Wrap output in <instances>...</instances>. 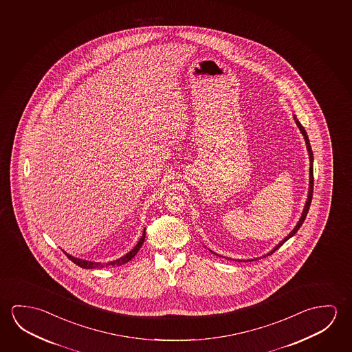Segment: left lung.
Wrapping results in <instances>:
<instances>
[{"instance_id":"obj_1","label":"left lung","mask_w":352,"mask_h":352,"mask_svg":"<svg viewBox=\"0 0 352 352\" xmlns=\"http://www.w3.org/2000/svg\"><path fill=\"white\" fill-rule=\"evenodd\" d=\"M296 124L298 126V129H300V131H301V133L303 134V137H305V140H306V144H307V151L308 154H309V162H311V168H309V192H308V199L307 201H306V206H305V209H303V212H302V217L301 219H300V221L297 223V225H296L295 229L292 230L291 231L290 234L289 236H286L285 237L284 240L281 241L280 242L279 245H276L275 248H274L273 251L270 252V253H268L267 256H270V254H273L274 252L276 251L279 247H281V245H284L285 242L286 241L289 240L290 237H292L294 234L298 231V229L301 228L302 223H303V221H305V219H306V217H307V212L308 210H309V207H311V201H312V197H313V181H314V179H313V151L312 148H311V144H309V140H308V135L307 132L305 131V129L302 127L301 123H300V121L297 120V118H295ZM265 256V257H267ZM252 261H257V259H250L248 262H252ZM245 262V261H243Z\"/></svg>"}]
</instances>
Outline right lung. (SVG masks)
<instances>
[{"label":"right lung","instance_id":"right-lung-1","mask_svg":"<svg viewBox=\"0 0 352 352\" xmlns=\"http://www.w3.org/2000/svg\"><path fill=\"white\" fill-rule=\"evenodd\" d=\"M145 239V230L143 234H142V237H140V240L138 241V243L134 245L133 250L132 251L129 252L126 256H123V257L120 258V259H116V261H113V262L107 263V264H101V263H95V262H89V261H83V259H78V258L72 257V256H69L67 254L66 252H63L66 256H67L68 259L69 261H72L74 264H77L78 267L84 269H94V268H104V267H116V265H122L124 263L129 262L132 258L138 253L140 251V247L143 245V242H144Z\"/></svg>","mask_w":352,"mask_h":352}]
</instances>
